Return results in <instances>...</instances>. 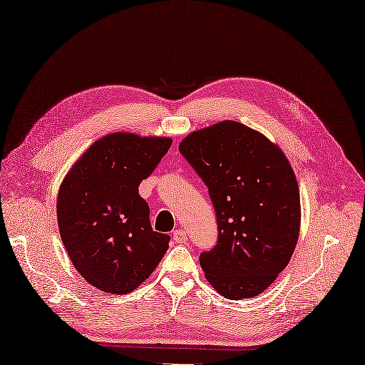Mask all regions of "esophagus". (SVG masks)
Instances as JSON below:
<instances>
[{"label":"esophagus","instance_id":"34e87169","mask_svg":"<svg viewBox=\"0 0 365 365\" xmlns=\"http://www.w3.org/2000/svg\"><path fill=\"white\" fill-rule=\"evenodd\" d=\"M173 240L177 242V243H187V232L184 231V230H177V231H173Z\"/></svg>","mask_w":365,"mask_h":365}]
</instances>
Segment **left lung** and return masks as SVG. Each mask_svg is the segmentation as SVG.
I'll return each instance as SVG.
<instances>
[{"label": "left lung", "mask_w": 365, "mask_h": 365, "mask_svg": "<svg viewBox=\"0 0 365 365\" xmlns=\"http://www.w3.org/2000/svg\"><path fill=\"white\" fill-rule=\"evenodd\" d=\"M180 153L216 210L217 245L199 257L207 281L231 300L261 294L290 262L300 232L290 161L266 135L235 120L190 133Z\"/></svg>", "instance_id": "8db88e82"}]
</instances>
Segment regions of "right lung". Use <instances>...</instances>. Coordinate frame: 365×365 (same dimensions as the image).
<instances>
[{
  "instance_id": "1",
  "label": "right lung",
  "mask_w": 365,
  "mask_h": 365,
  "mask_svg": "<svg viewBox=\"0 0 365 365\" xmlns=\"http://www.w3.org/2000/svg\"><path fill=\"white\" fill-rule=\"evenodd\" d=\"M170 137L111 133L93 142L63 178L57 223L73 267L91 285L128 294L155 270L170 237L155 232L139 195Z\"/></svg>"
}]
</instances>
